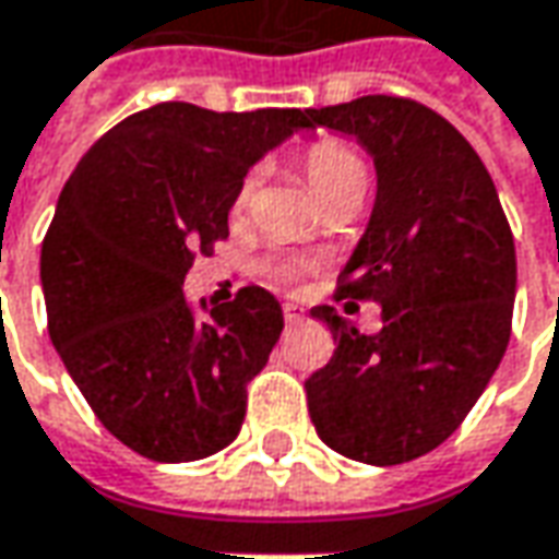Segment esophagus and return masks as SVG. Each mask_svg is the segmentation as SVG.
<instances>
[{
	"instance_id": "obj_1",
	"label": "esophagus",
	"mask_w": 559,
	"mask_h": 559,
	"mask_svg": "<svg viewBox=\"0 0 559 559\" xmlns=\"http://www.w3.org/2000/svg\"><path fill=\"white\" fill-rule=\"evenodd\" d=\"M283 317H286V323H289V326H295V323H301V320H305V308H298V305H286V308H283Z\"/></svg>"
}]
</instances>
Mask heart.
Masks as SVG:
<instances>
[{"instance_id": "heart-1", "label": "heart", "mask_w": 559, "mask_h": 559, "mask_svg": "<svg viewBox=\"0 0 559 559\" xmlns=\"http://www.w3.org/2000/svg\"><path fill=\"white\" fill-rule=\"evenodd\" d=\"M305 177H308V186H311V192L320 204L348 192V189H367V167L342 142L313 145L308 158H305ZM251 192H254V177H246V183L239 186V192H236L233 214H246ZM273 273L283 276V280H292V276H298V264H286V261L273 264Z\"/></svg>"}]
</instances>
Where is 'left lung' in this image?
Returning <instances> with one entry per match:
<instances>
[{"instance_id": "obj_1", "label": "left lung", "mask_w": 559, "mask_h": 559, "mask_svg": "<svg viewBox=\"0 0 559 559\" xmlns=\"http://www.w3.org/2000/svg\"><path fill=\"white\" fill-rule=\"evenodd\" d=\"M308 118L373 158V211L335 298L382 305L376 335L313 308L335 355L305 382L308 411L333 451L395 466L439 448L498 370L516 298L513 233L483 158L432 108L360 96Z\"/></svg>"}]
</instances>
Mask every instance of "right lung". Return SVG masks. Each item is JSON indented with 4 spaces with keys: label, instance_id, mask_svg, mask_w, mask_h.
<instances>
[{
    "label": "right lung",
    "instance_id": "obj_1",
    "mask_svg": "<svg viewBox=\"0 0 559 559\" xmlns=\"http://www.w3.org/2000/svg\"><path fill=\"white\" fill-rule=\"evenodd\" d=\"M298 130H311L301 108L162 102L111 127L58 195L39 254L55 352L102 426L148 461H202L242 429L283 308L248 286L202 301L199 320L183 280L229 236L248 170Z\"/></svg>",
    "mask_w": 559,
    "mask_h": 559
}]
</instances>
